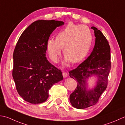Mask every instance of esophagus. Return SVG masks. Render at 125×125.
<instances>
[{
    "label": "esophagus",
    "mask_w": 125,
    "mask_h": 125,
    "mask_svg": "<svg viewBox=\"0 0 125 125\" xmlns=\"http://www.w3.org/2000/svg\"><path fill=\"white\" fill-rule=\"evenodd\" d=\"M63 76L64 78H66L68 76V74L67 72H63Z\"/></svg>",
    "instance_id": "obj_1"
}]
</instances>
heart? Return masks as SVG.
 Segmentation results:
<instances>
[{"mask_svg":"<svg viewBox=\"0 0 125 125\" xmlns=\"http://www.w3.org/2000/svg\"><path fill=\"white\" fill-rule=\"evenodd\" d=\"M92 43V33L87 26L69 23L58 32L56 38L48 39L46 48L50 58L53 62H58L63 48L65 64L70 61L76 63L85 57Z\"/></svg>","mask_w":125,"mask_h":125,"instance_id":"1","label":"heart"}]
</instances>
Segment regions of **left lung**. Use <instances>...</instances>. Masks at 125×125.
Here are the masks:
<instances>
[{"label":"left lung","mask_w":125,"mask_h":125,"mask_svg":"<svg viewBox=\"0 0 125 125\" xmlns=\"http://www.w3.org/2000/svg\"><path fill=\"white\" fill-rule=\"evenodd\" d=\"M95 44L90 55L76 69L69 72V76L77 82V87L70 95V102L77 109H84L96 104L107 87L111 68V48L101 31L94 26ZM96 76L94 87L90 89L87 80Z\"/></svg>","instance_id":"obj_1"}]
</instances>
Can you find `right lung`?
<instances>
[{"mask_svg": "<svg viewBox=\"0 0 125 125\" xmlns=\"http://www.w3.org/2000/svg\"><path fill=\"white\" fill-rule=\"evenodd\" d=\"M62 21H34L21 35L13 52L12 70L16 89L25 101L33 104L45 102L53 84L63 79L61 70L49 62L46 44Z\"/></svg>", "mask_w": 125, "mask_h": 125, "instance_id": "obj_1", "label": "right lung"}]
</instances>
